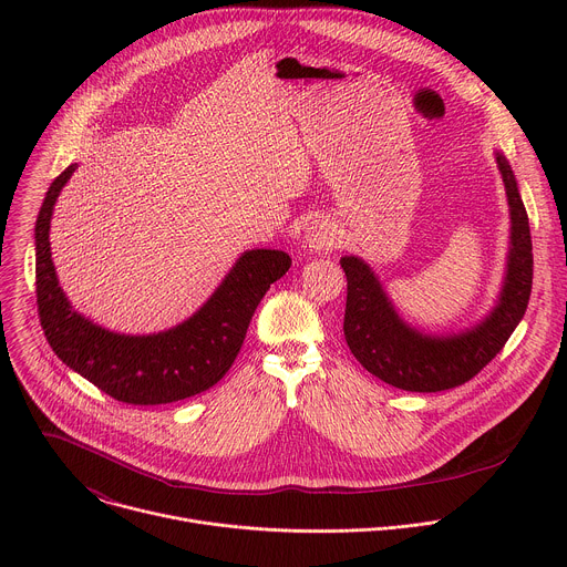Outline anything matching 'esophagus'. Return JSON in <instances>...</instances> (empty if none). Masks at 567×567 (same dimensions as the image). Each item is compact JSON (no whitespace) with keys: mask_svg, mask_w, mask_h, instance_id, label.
<instances>
[{"mask_svg":"<svg viewBox=\"0 0 567 567\" xmlns=\"http://www.w3.org/2000/svg\"><path fill=\"white\" fill-rule=\"evenodd\" d=\"M339 247V237L337 230L330 221L326 219H316L307 226L305 230V249L313 254H326Z\"/></svg>","mask_w":567,"mask_h":567,"instance_id":"obj_1","label":"esophagus"}]
</instances>
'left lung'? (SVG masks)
I'll return each instance as SVG.
<instances>
[{"label":"left lung","instance_id":"8db88e82","mask_svg":"<svg viewBox=\"0 0 567 567\" xmlns=\"http://www.w3.org/2000/svg\"><path fill=\"white\" fill-rule=\"evenodd\" d=\"M496 161L509 202L512 247L501 298L475 328L451 337H429L413 330L394 311L374 271L361 258H341L348 276L346 341L368 372L394 388L440 392L471 381L505 348L525 316L534 276L529 219L507 158L496 154Z\"/></svg>","mask_w":567,"mask_h":567}]
</instances>
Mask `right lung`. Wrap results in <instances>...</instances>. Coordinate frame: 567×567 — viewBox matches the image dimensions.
<instances>
[{
	"instance_id": "obj_1",
	"label": "right lung",
	"mask_w": 567,
	"mask_h": 567,
	"mask_svg": "<svg viewBox=\"0 0 567 567\" xmlns=\"http://www.w3.org/2000/svg\"><path fill=\"white\" fill-rule=\"evenodd\" d=\"M75 166L53 179L35 221V293L44 337L62 363L99 390L134 406H158L213 388L245 343L251 316L289 267L276 249L241 256L206 305L182 326L150 337L114 334L71 309L51 260L55 199Z\"/></svg>"
}]
</instances>
